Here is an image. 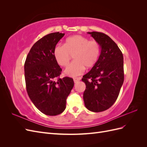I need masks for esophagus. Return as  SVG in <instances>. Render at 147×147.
Instances as JSON below:
<instances>
[{
	"instance_id": "obj_1",
	"label": "esophagus",
	"mask_w": 147,
	"mask_h": 147,
	"mask_svg": "<svg viewBox=\"0 0 147 147\" xmlns=\"http://www.w3.org/2000/svg\"><path fill=\"white\" fill-rule=\"evenodd\" d=\"M80 77H75V78H74V83H77L78 82H79L80 80Z\"/></svg>"
}]
</instances>
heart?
<instances>
[{
    "label": "heart",
    "instance_id": "b5f03b06",
    "mask_svg": "<svg viewBox=\"0 0 147 147\" xmlns=\"http://www.w3.org/2000/svg\"><path fill=\"white\" fill-rule=\"evenodd\" d=\"M100 50L98 42L75 35L67 38L64 45L56 46L53 55L57 64L62 67L67 65L73 56L74 61L65 69L64 73L74 77L83 74L85 68L94 67L99 59Z\"/></svg>",
    "mask_w": 147,
    "mask_h": 147
}]
</instances>
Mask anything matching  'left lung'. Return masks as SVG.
<instances>
[{
    "instance_id": "left-lung-1",
    "label": "left lung",
    "mask_w": 147,
    "mask_h": 147,
    "mask_svg": "<svg viewBox=\"0 0 147 147\" xmlns=\"http://www.w3.org/2000/svg\"><path fill=\"white\" fill-rule=\"evenodd\" d=\"M98 42L101 51L97 63L83 77L86 84L83 100L93 112L109 109L117 99L124 82L123 56L119 47L107 35L88 32Z\"/></svg>"
}]
</instances>
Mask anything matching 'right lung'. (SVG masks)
I'll return each mask as SVG.
<instances>
[{"label": "right lung", "instance_id": "add662e5", "mask_svg": "<svg viewBox=\"0 0 147 147\" xmlns=\"http://www.w3.org/2000/svg\"><path fill=\"white\" fill-rule=\"evenodd\" d=\"M64 35L59 32L51 33L38 40L31 48L24 63L29 98L37 109L49 116L64 112L67 97L74 85L72 78L59 77L62 69L53 55L56 44Z\"/></svg>", "mask_w": 147, "mask_h": 147}]
</instances>
